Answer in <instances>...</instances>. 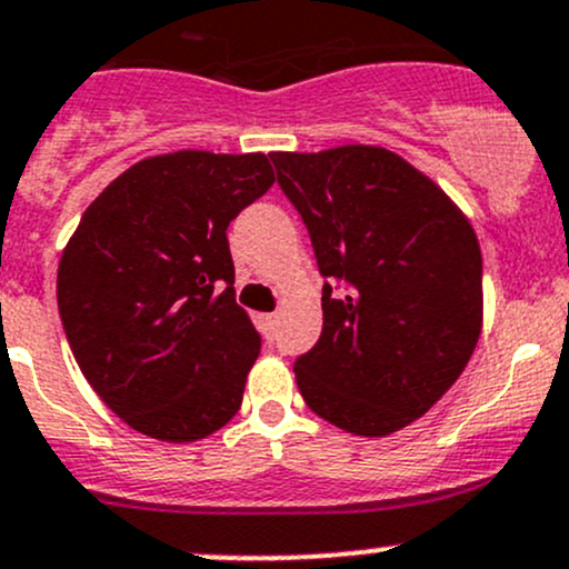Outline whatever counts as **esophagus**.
<instances>
[{
    "instance_id": "34e87169",
    "label": "esophagus",
    "mask_w": 569,
    "mask_h": 569,
    "mask_svg": "<svg viewBox=\"0 0 569 569\" xmlns=\"http://www.w3.org/2000/svg\"><path fill=\"white\" fill-rule=\"evenodd\" d=\"M274 327H278V313H261L259 316V330L264 332L267 340L274 338Z\"/></svg>"
}]
</instances>
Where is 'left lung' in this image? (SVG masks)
<instances>
[{"label":"left lung","instance_id":"1","mask_svg":"<svg viewBox=\"0 0 569 569\" xmlns=\"http://www.w3.org/2000/svg\"><path fill=\"white\" fill-rule=\"evenodd\" d=\"M269 158L325 278V327L295 360L297 387L332 426L395 433L456 385L480 338L475 229L390 149L351 143Z\"/></svg>","mask_w":569,"mask_h":569}]
</instances>
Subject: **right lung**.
<instances>
[{
    "label": "right lung",
    "instance_id": "add662e5",
    "mask_svg": "<svg viewBox=\"0 0 569 569\" xmlns=\"http://www.w3.org/2000/svg\"><path fill=\"white\" fill-rule=\"evenodd\" d=\"M272 182L261 152L184 149L130 166L81 214L59 316L92 390L139 433L204 439L242 406L261 335L234 300L226 229Z\"/></svg>",
    "mask_w": 569,
    "mask_h": 569
}]
</instances>
